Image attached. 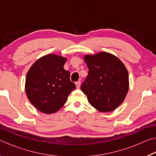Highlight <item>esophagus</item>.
<instances>
[{
  "label": "esophagus",
  "instance_id": "esophagus-1",
  "mask_svg": "<svg viewBox=\"0 0 156 156\" xmlns=\"http://www.w3.org/2000/svg\"><path fill=\"white\" fill-rule=\"evenodd\" d=\"M76 87H77V89H79L80 88V82H76Z\"/></svg>",
  "mask_w": 156,
  "mask_h": 156
}]
</instances>
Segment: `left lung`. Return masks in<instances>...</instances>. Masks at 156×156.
<instances>
[{
    "mask_svg": "<svg viewBox=\"0 0 156 156\" xmlns=\"http://www.w3.org/2000/svg\"><path fill=\"white\" fill-rule=\"evenodd\" d=\"M84 61L88 76L81 84L92 107L101 112L115 109L124 101L129 90V74L125 66L113 55L100 52L87 55Z\"/></svg>",
    "mask_w": 156,
    "mask_h": 156,
    "instance_id": "8db88e82",
    "label": "left lung"
}]
</instances>
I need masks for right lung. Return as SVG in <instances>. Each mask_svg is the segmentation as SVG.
Returning a JSON list of instances; mask_svg holds the SVG:
<instances>
[{"mask_svg":"<svg viewBox=\"0 0 156 156\" xmlns=\"http://www.w3.org/2000/svg\"><path fill=\"white\" fill-rule=\"evenodd\" d=\"M67 59L55 54L41 58L31 66L26 76L25 91L34 107L44 113L56 112L76 89L70 73L63 66Z\"/></svg>","mask_w":156,"mask_h":156,"instance_id":"obj_1","label":"right lung"}]
</instances>
